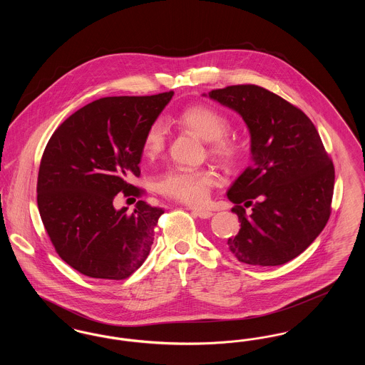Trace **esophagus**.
<instances>
[{"mask_svg":"<svg viewBox=\"0 0 365 365\" xmlns=\"http://www.w3.org/2000/svg\"><path fill=\"white\" fill-rule=\"evenodd\" d=\"M192 213H195L201 219H209L213 216V212L209 209H192Z\"/></svg>","mask_w":365,"mask_h":365,"instance_id":"esophagus-1","label":"esophagus"}]
</instances>
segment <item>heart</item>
Listing matches in <instances>:
<instances>
[{
    "instance_id": "b5f03b06",
    "label": "heart",
    "mask_w": 365,
    "mask_h": 365,
    "mask_svg": "<svg viewBox=\"0 0 365 365\" xmlns=\"http://www.w3.org/2000/svg\"><path fill=\"white\" fill-rule=\"evenodd\" d=\"M178 123L191 130L209 145V153L227 167H235L242 157V148L238 140L226 135L231 127L228 116L210 105H192L182 110ZM167 142V127L161 119L150 123L142 140V152L148 157L160 155ZM217 176L208 170L178 167L160 175L157 190L176 201L201 205L207 202Z\"/></svg>"
}]
</instances>
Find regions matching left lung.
Instances as JSON below:
<instances>
[{
  "mask_svg": "<svg viewBox=\"0 0 365 365\" xmlns=\"http://www.w3.org/2000/svg\"><path fill=\"white\" fill-rule=\"evenodd\" d=\"M209 97L242 116L253 163L232 183L241 230L228 238L245 264L274 267L293 260L323 231L331 215L335 171L311 119L256 85L216 88ZM243 206L252 207L246 215Z\"/></svg>",
  "mask_w": 365,
  "mask_h": 365,
  "instance_id": "8db88e82",
  "label": "left lung"
}]
</instances>
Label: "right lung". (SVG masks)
Listing matches in <instances>:
<instances>
[{
  "mask_svg": "<svg viewBox=\"0 0 365 365\" xmlns=\"http://www.w3.org/2000/svg\"><path fill=\"white\" fill-rule=\"evenodd\" d=\"M174 91L105 97L72 113L42 155L36 202L57 255L90 278L122 280L146 260L163 208L138 201L116 210V194L140 197L142 140Z\"/></svg>",
  "mask_w": 365,
  "mask_h": 365,
  "instance_id": "right-lung-1",
  "label": "right lung"
}]
</instances>
